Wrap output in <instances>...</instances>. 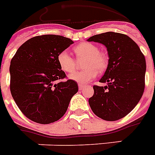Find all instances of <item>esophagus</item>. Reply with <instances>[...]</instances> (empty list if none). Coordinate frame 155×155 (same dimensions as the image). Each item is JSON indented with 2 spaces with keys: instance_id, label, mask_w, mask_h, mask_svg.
<instances>
[{
  "instance_id": "1",
  "label": "esophagus",
  "mask_w": 155,
  "mask_h": 155,
  "mask_svg": "<svg viewBox=\"0 0 155 155\" xmlns=\"http://www.w3.org/2000/svg\"><path fill=\"white\" fill-rule=\"evenodd\" d=\"M78 86H79V89H80V90H81V89H83L85 87V85H84V84H80Z\"/></svg>"
}]
</instances>
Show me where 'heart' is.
Returning <instances> with one entry per match:
<instances>
[{"mask_svg":"<svg viewBox=\"0 0 155 155\" xmlns=\"http://www.w3.org/2000/svg\"><path fill=\"white\" fill-rule=\"evenodd\" d=\"M77 60L84 59L83 61L84 71L73 72L69 75V79L79 84H86L92 81L98 72L106 70L108 60L106 55L98 51V48L90 42H82L73 48ZM57 63L63 71L71 73L74 71L76 63L71 56L66 51H61L57 55Z\"/></svg>","mask_w":155,"mask_h":155,"instance_id":"b5f03b06","label":"heart"}]
</instances>
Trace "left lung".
<instances>
[{"label":"left lung","mask_w":155,"mask_h":155,"mask_svg":"<svg viewBox=\"0 0 155 155\" xmlns=\"http://www.w3.org/2000/svg\"><path fill=\"white\" fill-rule=\"evenodd\" d=\"M89 42L104 44L108 53V65L89 104L95 115L105 121H117L130 113L140 100L145 89V56L126 34L107 32L90 37Z\"/></svg>","instance_id":"obj_1"}]
</instances>
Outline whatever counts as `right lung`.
I'll use <instances>...</instances> for the list:
<instances>
[{
    "label": "right lung",
    "instance_id": "add662e5",
    "mask_svg": "<svg viewBox=\"0 0 155 155\" xmlns=\"http://www.w3.org/2000/svg\"><path fill=\"white\" fill-rule=\"evenodd\" d=\"M74 42L60 35L32 38L19 47L10 66V93L20 111L31 121L49 124L66 113L78 84L66 78L57 55Z\"/></svg>",
    "mask_w": 155,
    "mask_h": 155
}]
</instances>
